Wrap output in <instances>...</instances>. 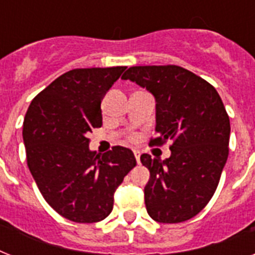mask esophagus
I'll return each instance as SVG.
<instances>
[{
    "label": "esophagus",
    "instance_id": "esophagus-1",
    "mask_svg": "<svg viewBox=\"0 0 255 255\" xmlns=\"http://www.w3.org/2000/svg\"><path fill=\"white\" fill-rule=\"evenodd\" d=\"M133 155H135V159H136V161H137V164H140V152L133 151Z\"/></svg>",
    "mask_w": 255,
    "mask_h": 255
}]
</instances>
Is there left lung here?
I'll return each mask as SVG.
<instances>
[{
    "instance_id": "8db88e82",
    "label": "left lung",
    "mask_w": 255,
    "mask_h": 255,
    "mask_svg": "<svg viewBox=\"0 0 255 255\" xmlns=\"http://www.w3.org/2000/svg\"><path fill=\"white\" fill-rule=\"evenodd\" d=\"M122 78L155 96L157 137L149 144L172 143L168 159L140 156L151 174L144 188L148 214L163 224L186 221L213 197L228 160L224 103L213 86L180 66H133Z\"/></svg>"
}]
</instances>
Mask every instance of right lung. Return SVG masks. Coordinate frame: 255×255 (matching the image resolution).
I'll list each match as a JSON object with an SVG mask.
<instances>
[{
  "mask_svg": "<svg viewBox=\"0 0 255 255\" xmlns=\"http://www.w3.org/2000/svg\"><path fill=\"white\" fill-rule=\"evenodd\" d=\"M126 67L67 71L38 94L23 120L30 173L47 204L79 224L111 213L114 193L136 165L131 149L90 151L88 132L102 127L100 103Z\"/></svg>",
  "mask_w": 255,
  "mask_h": 255,
  "instance_id": "obj_1",
  "label": "right lung"
}]
</instances>
